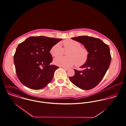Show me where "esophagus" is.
Masks as SVG:
<instances>
[{
    "instance_id": "1",
    "label": "esophagus",
    "mask_w": 126,
    "mask_h": 126,
    "mask_svg": "<svg viewBox=\"0 0 126 126\" xmlns=\"http://www.w3.org/2000/svg\"><path fill=\"white\" fill-rule=\"evenodd\" d=\"M63 69H64L65 71H68L69 69V68H65V67H62Z\"/></svg>"
}]
</instances>
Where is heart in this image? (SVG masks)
<instances>
[{"label": "heart", "instance_id": "heart-1", "mask_svg": "<svg viewBox=\"0 0 126 126\" xmlns=\"http://www.w3.org/2000/svg\"><path fill=\"white\" fill-rule=\"evenodd\" d=\"M63 45L65 50L70 51L67 53L68 56H60L54 59V62L56 65L69 68L76 64L77 66H81L87 63L89 59V51L86 48L81 47L79 42L68 39L63 41ZM50 51L52 56L57 57L63 54L64 50L57 43L51 47Z\"/></svg>", "mask_w": 126, "mask_h": 126}]
</instances>
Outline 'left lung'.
<instances>
[{"instance_id": "left-lung-1", "label": "left lung", "mask_w": 126, "mask_h": 126, "mask_svg": "<svg viewBox=\"0 0 126 126\" xmlns=\"http://www.w3.org/2000/svg\"><path fill=\"white\" fill-rule=\"evenodd\" d=\"M82 43L89 52L87 63L80 67L82 71L74 70L75 75L70 77L71 81L77 87L89 90L96 86L105 75L111 62L110 50L100 39L88 36L72 38Z\"/></svg>"}]
</instances>
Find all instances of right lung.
Here are the masks:
<instances>
[{"mask_svg": "<svg viewBox=\"0 0 126 126\" xmlns=\"http://www.w3.org/2000/svg\"><path fill=\"white\" fill-rule=\"evenodd\" d=\"M62 39L46 36H31L20 43L14 57L16 73L21 83L32 90L45 87L59 67L50 65V51Z\"/></svg>", "mask_w": 126, "mask_h": 126, "instance_id": "right-lung-1", "label": "right lung"}]
</instances>
